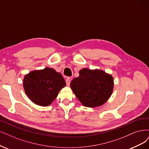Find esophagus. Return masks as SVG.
Instances as JSON below:
<instances>
[{
  "label": "esophagus",
  "mask_w": 149,
  "mask_h": 149,
  "mask_svg": "<svg viewBox=\"0 0 149 149\" xmlns=\"http://www.w3.org/2000/svg\"><path fill=\"white\" fill-rule=\"evenodd\" d=\"M65 82H66L67 85L69 86V85L70 84V78H67L66 80H65Z\"/></svg>",
  "instance_id": "esophagus-1"
}]
</instances>
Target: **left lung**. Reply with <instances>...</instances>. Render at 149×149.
<instances>
[{"label": "left lung", "mask_w": 149, "mask_h": 149, "mask_svg": "<svg viewBox=\"0 0 149 149\" xmlns=\"http://www.w3.org/2000/svg\"><path fill=\"white\" fill-rule=\"evenodd\" d=\"M114 87L112 75L99 69L87 68L79 71V76L72 80L70 88L84 107L102 106L111 97Z\"/></svg>", "instance_id": "8db88e82"}]
</instances>
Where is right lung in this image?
<instances>
[{
  "instance_id": "add662e5",
  "label": "right lung",
  "mask_w": 149,
  "mask_h": 149,
  "mask_svg": "<svg viewBox=\"0 0 149 149\" xmlns=\"http://www.w3.org/2000/svg\"><path fill=\"white\" fill-rule=\"evenodd\" d=\"M65 85L62 75L49 68L31 71L23 79V88L28 97L42 107L51 104Z\"/></svg>"
}]
</instances>
